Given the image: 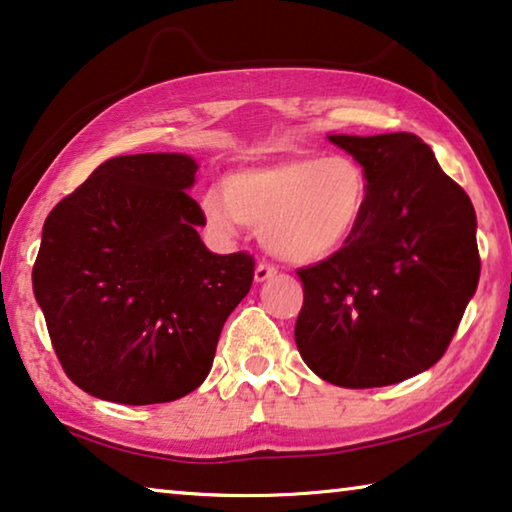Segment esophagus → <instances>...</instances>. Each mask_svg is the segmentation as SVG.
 Masks as SVG:
<instances>
[{
  "label": "esophagus",
  "mask_w": 512,
  "mask_h": 512,
  "mask_svg": "<svg viewBox=\"0 0 512 512\" xmlns=\"http://www.w3.org/2000/svg\"><path fill=\"white\" fill-rule=\"evenodd\" d=\"M276 266H271V264H264V262H259L257 264V269H255V282H266V280H271L273 276H276Z\"/></svg>",
  "instance_id": "esophagus-1"
}]
</instances>
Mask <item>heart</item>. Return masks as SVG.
<instances>
[{"mask_svg":"<svg viewBox=\"0 0 512 512\" xmlns=\"http://www.w3.org/2000/svg\"><path fill=\"white\" fill-rule=\"evenodd\" d=\"M370 179L352 156H287L230 172L223 190L202 195L209 230L232 239L243 225L289 264H319L338 255L361 230Z\"/></svg>","mask_w":512,"mask_h":512,"instance_id":"1","label":"heart"}]
</instances>
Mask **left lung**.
I'll use <instances>...</instances> for the list:
<instances>
[{"label":"left lung","mask_w":512,"mask_h":512,"mask_svg":"<svg viewBox=\"0 0 512 512\" xmlns=\"http://www.w3.org/2000/svg\"><path fill=\"white\" fill-rule=\"evenodd\" d=\"M326 137L365 167L370 204L338 255L299 271L296 347L335 386H391L444 356L474 299L476 211L421 137Z\"/></svg>","instance_id":"8db88e82"}]
</instances>
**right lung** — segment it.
I'll use <instances>...</instances> for the list:
<instances>
[{
    "label": "right lung",
    "instance_id": "add662e5",
    "mask_svg": "<svg viewBox=\"0 0 512 512\" xmlns=\"http://www.w3.org/2000/svg\"><path fill=\"white\" fill-rule=\"evenodd\" d=\"M197 167L188 154L110 158L45 218L34 296L66 375L94 398L195 391L250 292L253 257L211 253L197 234Z\"/></svg>",
    "mask_w": 512,
    "mask_h": 512
}]
</instances>
